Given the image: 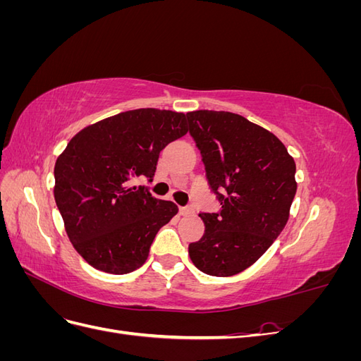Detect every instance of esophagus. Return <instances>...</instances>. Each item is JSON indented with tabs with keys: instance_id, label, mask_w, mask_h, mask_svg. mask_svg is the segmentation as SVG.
<instances>
[{
	"instance_id": "obj_1",
	"label": "esophagus",
	"mask_w": 361,
	"mask_h": 361,
	"mask_svg": "<svg viewBox=\"0 0 361 361\" xmlns=\"http://www.w3.org/2000/svg\"><path fill=\"white\" fill-rule=\"evenodd\" d=\"M180 215H191L194 214V207L192 206H187V207H180Z\"/></svg>"
}]
</instances>
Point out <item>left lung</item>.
Returning a JSON list of instances; mask_svg holds the SVG:
<instances>
[{
  "label": "left lung",
  "mask_w": 361,
  "mask_h": 361,
  "mask_svg": "<svg viewBox=\"0 0 361 361\" xmlns=\"http://www.w3.org/2000/svg\"><path fill=\"white\" fill-rule=\"evenodd\" d=\"M206 179L221 209L202 212L204 233L188 247L204 274H239L265 253L285 228L297 192L295 161L265 128L228 111L187 113Z\"/></svg>",
  "instance_id": "8db88e82"
}]
</instances>
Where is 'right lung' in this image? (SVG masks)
<instances>
[{
	"label": "right lung",
	"instance_id": "obj_1",
	"mask_svg": "<svg viewBox=\"0 0 361 361\" xmlns=\"http://www.w3.org/2000/svg\"><path fill=\"white\" fill-rule=\"evenodd\" d=\"M188 133L183 113L140 108L84 128L57 158L54 197L75 250L108 274L145 264L162 226L178 214L137 178L152 182L161 150Z\"/></svg>",
	"mask_w": 361,
	"mask_h": 361
}]
</instances>
